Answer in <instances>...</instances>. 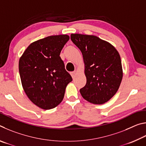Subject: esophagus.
<instances>
[{
	"mask_svg": "<svg viewBox=\"0 0 146 146\" xmlns=\"http://www.w3.org/2000/svg\"><path fill=\"white\" fill-rule=\"evenodd\" d=\"M76 74V71H73V72H71V76H72L73 78L75 77Z\"/></svg>",
	"mask_w": 146,
	"mask_h": 146,
	"instance_id": "1",
	"label": "esophagus"
}]
</instances>
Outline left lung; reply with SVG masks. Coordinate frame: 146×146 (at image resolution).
I'll return each instance as SVG.
<instances>
[{
    "mask_svg": "<svg viewBox=\"0 0 146 146\" xmlns=\"http://www.w3.org/2000/svg\"><path fill=\"white\" fill-rule=\"evenodd\" d=\"M71 40L82 52L86 84L82 97L94 104H103L117 92L123 71L120 56L114 46L95 35L71 34Z\"/></svg>",
    "mask_w": 146,
    "mask_h": 146,
    "instance_id": "1",
    "label": "left lung"
}]
</instances>
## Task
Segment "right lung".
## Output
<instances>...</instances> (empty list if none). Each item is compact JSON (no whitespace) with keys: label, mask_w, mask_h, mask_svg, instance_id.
<instances>
[{"label":"right lung","mask_w":146,"mask_h":146,"mask_svg":"<svg viewBox=\"0 0 146 146\" xmlns=\"http://www.w3.org/2000/svg\"><path fill=\"white\" fill-rule=\"evenodd\" d=\"M68 35L39 39L29 44L19 59L23 88L34 104L51 110L62 101L72 77L65 70L60 53L69 40Z\"/></svg>","instance_id":"right-lung-1"}]
</instances>
